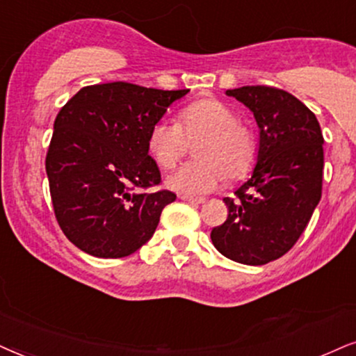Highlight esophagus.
Returning <instances> with one entry per match:
<instances>
[{
    "label": "esophagus",
    "mask_w": 356,
    "mask_h": 356,
    "mask_svg": "<svg viewBox=\"0 0 356 356\" xmlns=\"http://www.w3.org/2000/svg\"><path fill=\"white\" fill-rule=\"evenodd\" d=\"M181 199H182L184 202H191V204H193V205H200V204H204V202H205L204 197H188V195H181Z\"/></svg>",
    "instance_id": "34e87169"
}]
</instances>
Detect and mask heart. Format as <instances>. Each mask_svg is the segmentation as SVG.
<instances>
[{
	"mask_svg": "<svg viewBox=\"0 0 356 356\" xmlns=\"http://www.w3.org/2000/svg\"><path fill=\"white\" fill-rule=\"evenodd\" d=\"M193 154L197 161L179 165L168 175L169 188L181 195L199 197L215 191L225 181L240 179L253 168L256 139L246 124L236 120L235 111L217 98H202L187 105L179 123L159 120L147 136V149L161 168L177 163L186 138H199Z\"/></svg>",
	"mask_w": 356,
	"mask_h": 356,
	"instance_id": "1",
	"label": "heart"
}]
</instances>
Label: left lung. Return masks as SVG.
I'll use <instances>...</instances> for the list:
<instances>
[{
	"instance_id": "obj_1",
	"label": "left lung",
	"mask_w": 356,
	"mask_h": 356,
	"mask_svg": "<svg viewBox=\"0 0 356 356\" xmlns=\"http://www.w3.org/2000/svg\"><path fill=\"white\" fill-rule=\"evenodd\" d=\"M227 95L253 111L259 147L253 174L225 197L228 217L210 238L228 259L261 266L296 245L321 200L323 136L316 115L284 90L254 85Z\"/></svg>"
}]
</instances>
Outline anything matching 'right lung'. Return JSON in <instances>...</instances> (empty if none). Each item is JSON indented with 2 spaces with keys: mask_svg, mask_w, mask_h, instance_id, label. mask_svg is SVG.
Wrapping results in <instances>:
<instances>
[{
  "mask_svg": "<svg viewBox=\"0 0 356 356\" xmlns=\"http://www.w3.org/2000/svg\"><path fill=\"white\" fill-rule=\"evenodd\" d=\"M188 90L128 82L80 88L58 111L46 157L54 213L64 235L97 258H124L154 235L170 191L161 184L147 136Z\"/></svg>",
  "mask_w": 356,
  "mask_h": 356,
  "instance_id": "right-lung-1",
  "label": "right lung"
}]
</instances>
